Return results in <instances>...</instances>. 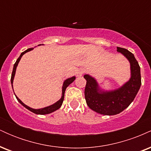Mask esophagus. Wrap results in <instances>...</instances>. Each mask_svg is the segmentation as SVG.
<instances>
[{
  "label": "esophagus",
  "mask_w": 151,
  "mask_h": 151,
  "mask_svg": "<svg viewBox=\"0 0 151 151\" xmlns=\"http://www.w3.org/2000/svg\"><path fill=\"white\" fill-rule=\"evenodd\" d=\"M83 74H84V70H83V69H79L77 72V77H82Z\"/></svg>",
  "instance_id": "34e87169"
}]
</instances>
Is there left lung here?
Segmentation results:
<instances>
[{"mask_svg": "<svg viewBox=\"0 0 151 151\" xmlns=\"http://www.w3.org/2000/svg\"><path fill=\"white\" fill-rule=\"evenodd\" d=\"M130 63L131 77L120 87L106 90L97 80L89 74H84L86 80L84 96L86 104L96 113L106 116L119 114L132 103L141 85V68L133 54L126 49L117 47Z\"/></svg>", "mask_w": 151, "mask_h": 151, "instance_id": "left-lung-1", "label": "left lung"}]
</instances>
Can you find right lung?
Listing matches in <instances>:
<instances>
[{
  "instance_id": "add662e5",
  "label": "right lung",
  "mask_w": 151,
  "mask_h": 151,
  "mask_svg": "<svg viewBox=\"0 0 151 151\" xmlns=\"http://www.w3.org/2000/svg\"><path fill=\"white\" fill-rule=\"evenodd\" d=\"M33 49H34V48H30V49L26 50L25 51H24L23 52H22L21 54H20V57H19V58H18V60H16L15 63L14 64V66H13V72H12V75H11V79H10V81H11V85H12V87H13V80H14V77H15V72H16V69H17V67H18V65L19 62H20V60H21V58L22 57V55H24V54L27 52H30ZM75 79H76V77H74V76H73V77L65 79V80L64 81L63 85H62V96H61V98H60V99H59L58 101L55 102V103L53 104L48 106L44 107V108H42V109H35L31 108V107L28 106L25 104H24L23 102H22L21 100H20V99H19L18 96L15 95V93H14V94L15 95V97H16L17 100H18L19 103H20V104H22V106H23L24 107H25V108L27 109H28L29 111H32V113L36 114H40V115H45V114H51V113H52V112L55 111H57L58 109H59L60 108V107H61V106L62 104V102H63V101H64V98H65V90H66V89H67V86L70 85V84H72V83L73 82L74 80H75Z\"/></svg>"
}]
</instances>
